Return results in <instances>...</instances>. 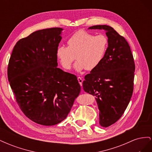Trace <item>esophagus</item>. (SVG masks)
Returning <instances> with one entry per match:
<instances>
[{"mask_svg": "<svg viewBox=\"0 0 152 152\" xmlns=\"http://www.w3.org/2000/svg\"><path fill=\"white\" fill-rule=\"evenodd\" d=\"M77 80H78V82H79V83L80 84V85L82 86V82H83V79H82L81 77H78V78H77Z\"/></svg>", "mask_w": 152, "mask_h": 152, "instance_id": "esophagus-1", "label": "esophagus"}]
</instances>
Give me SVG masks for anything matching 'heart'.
I'll return each mask as SVG.
<instances>
[{
	"label": "heart",
	"mask_w": 152,
	"mask_h": 152,
	"mask_svg": "<svg viewBox=\"0 0 152 152\" xmlns=\"http://www.w3.org/2000/svg\"><path fill=\"white\" fill-rule=\"evenodd\" d=\"M68 46L58 48L56 56L62 66L69 70L75 59L76 72L93 70L102 62L107 51L108 39L107 37L99 34L94 35L84 30L75 32L68 41Z\"/></svg>",
	"instance_id": "1"
}]
</instances>
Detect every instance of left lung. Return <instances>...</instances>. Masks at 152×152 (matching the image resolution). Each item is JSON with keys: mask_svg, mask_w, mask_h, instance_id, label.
<instances>
[{"mask_svg": "<svg viewBox=\"0 0 152 152\" xmlns=\"http://www.w3.org/2000/svg\"><path fill=\"white\" fill-rule=\"evenodd\" d=\"M88 29L103 30L108 47L99 65L85 76L82 88L95 96L99 110V122L107 127L121 117L133 92L135 65L126 40L108 25H96Z\"/></svg>", "mask_w": 152, "mask_h": 152, "instance_id": "left-lung-1", "label": "left lung"}]
</instances>
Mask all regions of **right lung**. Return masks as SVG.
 Wrapping results in <instances>:
<instances>
[{
    "mask_svg": "<svg viewBox=\"0 0 152 152\" xmlns=\"http://www.w3.org/2000/svg\"><path fill=\"white\" fill-rule=\"evenodd\" d=\"M61 28L37 30L18 41L7 68L16 102L25 115L43 126L66 118L80 91L77 77L58 68Z\"/></svg>",
    "mask_w": 152,
    "mask_h": 152,
    "instance_id": "add662e5",
    "label": "right lung"
}]
</instances>
